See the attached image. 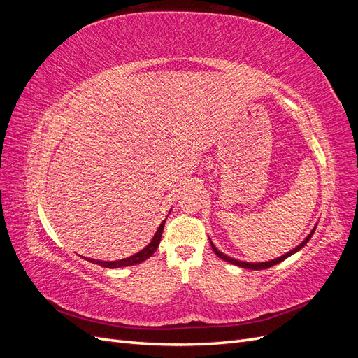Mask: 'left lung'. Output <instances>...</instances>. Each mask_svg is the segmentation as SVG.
Segmentation results:
<instances>
[{
	"instance_id": "left-lung-1",
	"label": "left lung",
	"mask_w": 358,
	"mask_h": 358,
	"mask_svg": "<svg viewBox=\"0 0 358 358\" xmlns=\"http://www.w3.org/2000/svg\"><path fill=\"white\" fill-rule=\"evenodd\" d=\"M315 229L317 227H313V230L308 234V237L305 241H303L299 246H296L294 249H291L289 252H287V254H284L282 257H278V258H275V259H270V262H264V263H246V262H241V259H236V258H231V257H229V255H225V254H222L221 251H218V249L215 248V245L212 243V241H210V245H212V249H213V252L218 255L221 259H224V262H227V263H230V264H234V266H239V267H243V268H249V270H263V268H268V267H272V266H275V264H278V263H280V262H284L285 258H288L289 255H292V254H296L297 251H300V249L305 246L308 242H309V239L312 237V234H313V231H315Z\"/></svg>"
}]
</instances>
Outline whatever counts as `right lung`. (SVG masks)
<instances>
[{
    "mask_svg": "<svg viewBox=\"0 0 358 358\" xmlns=\"http://www.w3.org/2000/svg\"><path fill=\"white\" fill-rule=\"evenodd\" d=\"M164 224H166V220L161 222V225L158 227V230L155 233V236L152 237V241H150V243L143 248L142 251L128 257V258H124V259H116V262H101V259H92V258H88V262L94 263V264H99L101 267H107V268H116V267H127V266H134V264H140L142 262H145V259H148L149 257H152V254L157 251V248L159 245V241H161V236H162V229H164Z\"/></svg>",
    "mask_w": 358,
    "mask_h": 358,
    "instance_id": "obj_1",
    "label": "right lung"
}]
</instances>
